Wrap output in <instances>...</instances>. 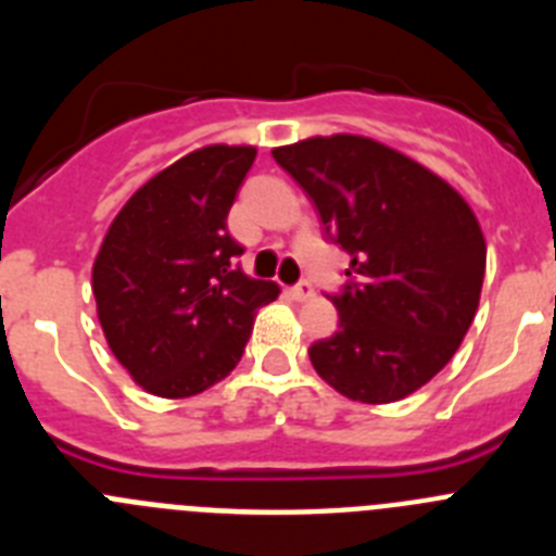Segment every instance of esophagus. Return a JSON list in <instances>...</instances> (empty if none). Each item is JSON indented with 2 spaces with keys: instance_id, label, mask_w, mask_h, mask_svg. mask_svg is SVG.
I'll use <instances>...</instances> for the list:
<instances>
[{
  "instance_id": "34e87169",
  "label": "esophagus",
  "mask_w": 556,
  "mask_h": 556,
  "mask_svg": "<svg viewBox=\"0 0 556 556\" xmlns=\"http://www.w3.org/2000/svg\"><path fill=\"white\" fill-rule=\"evenodd\" d=\"M289 294H292L294 301H308V298H312V294H314V287H312V281H301V283H294V287L289 289Z\"/></svg>"
}]
</instances>
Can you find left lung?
Returning <instances> with one entry per match:
<instances>
[{
    "mask_svg": "<svg viewBox=\"0 0 556 556\" xmlns=\"http://www.w3.org/2000/svg\"><path fill=\"white\" fill-rule=\"evenodd\" d=\"M326 236L351 253L331 294L339 331L308 348L323 381L392 404L451 362L479 308L488 248L473 211L434 172L365 136L278 147Z\"/></svg>",
    "mask_w": 556,
    "mask_h": 556,
    "instance_id": "1",
    "label": "left lung"
}]
</instances>
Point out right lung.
<instances>
[{
  "mask_svg": "<svg viewBox=\"0 0 556 556\" xmlns=\"http://www.w3.org/2000/svg\"><path fill=\"white\" fill-rule=\"evenodd\" d=\"M253 161V147L189 152L108 228L91 275L97 314L113 356L152 395L189 397L223 381L255 308L278 298L273 281L242 273L244 248L225 223Z\"/></svg>",
  "mask_w": 556,
  "mask_h": 556,
  "instance_id": "add662e5",
  "label": "right lung"
}]
</instances>
